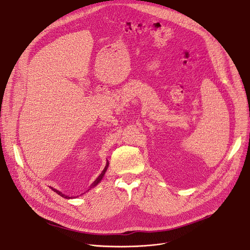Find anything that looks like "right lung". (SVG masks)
<instances>
[{
	"instance_id": "1",
	"label": "right lung",
	"mask_w": 250,
	"mask_h": 250,
	"mask_svg": "<svg viewBox=\"0 0 250 250\" xmlns=\"http://www.w3.org/2000/svg\"><path fill=\"white\" fill-rule=\"evenodd\" d=\"M107 167H108V162L106 163V165H105V167H104V169L102 171V173L99 175V177L94 181V184L89 187V188H95L96 186H98L100 183H101V180L103 179V177H104V173H105V171H106V169H107ZM56 193H58L59 195H61V196H62V197H64V198H71L69 195H65V194H63V193H62L61 191H59V190H57V189H55L54 188H51ZM89 189H87V191H88ZM84 193V192H83Z\"/></svg>"
}]
</instances>
